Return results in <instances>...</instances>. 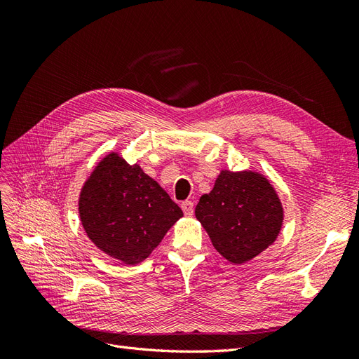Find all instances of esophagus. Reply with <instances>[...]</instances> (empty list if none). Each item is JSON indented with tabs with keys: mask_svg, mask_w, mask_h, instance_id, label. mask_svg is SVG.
Masks as SVG:
<instances>
[{
	"mask_svg": "<svg viewBox=\"0 0 359 359\" xmlns=\"http://www.w3.org/2000/svg\"><path fill=\"white\" fill-rule=\"evenodd\" d=\"M181 208H182L184 214L189 215V217H191L193 212H194V205H193L191 201H184V202L181 203Z\"/></svg>",
	"mask_w": 359,
	"mask_h": 359,
	"instance_id": "obj_1",
	"label": "esophagus"
}]
</instances>
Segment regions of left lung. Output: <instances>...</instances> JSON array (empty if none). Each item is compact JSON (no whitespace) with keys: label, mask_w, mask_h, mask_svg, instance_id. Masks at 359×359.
Instances as JSON below:
<instances>
[{"label":"left lung","mask_w":359,"mask_h":359,"mask_svg":"<svg viewBox=\"0 0 359 359\" xmlns=\"http://www.w3.org/2000/svg\"><path fill=\"white\" fill-rule=\"evenodd\" d=\"M194 214L214 248L235 265L248 262L273 244L285 217L273 184L252 170H222Z\"/></svg>","instance_id":"1"}]
</instances>
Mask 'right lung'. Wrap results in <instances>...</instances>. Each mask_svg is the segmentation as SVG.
<instances>
[{
  "label": "right lung",
  "instance_id": "obj_1",
  "mask_svg": "<svg viewBox=\"0 0 359 359\" xmlns=\"http://www.w3.org/2000/svg\"><path fill=\"white\" fill-rule=\"evenodd\" d=\"M79 215L86 235L103 253L136 265L153 253L182 211L139 165L111 153L85 181Z\"/></svg>",
  "mask_w": 359,
  "mask_h": 359
}]
</instances>
